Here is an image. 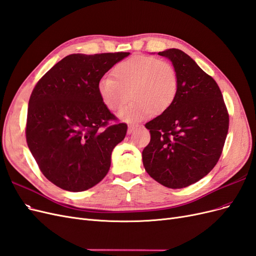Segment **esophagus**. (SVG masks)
Listing matches in <instances>:
<instances>
[{"mask_svg": "<svg viewBox=\"0 0 256 256\" xmlns=\"http://www.w3.org/2000/svg\"><path fill=\"white\" fill-rule=\"evenodd\" d=\"M139 126L138 124H135V123H130V124H128V133H132V132L135 130Z\"/></svg>", "mask_w": 256, "mask_h": 256, "instance_id": "obj_1", "label": "esophagus"}]
</instances>
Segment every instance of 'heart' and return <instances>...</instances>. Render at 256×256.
I'll return each mask as SVG.
<instances>
[{"label":"heart","instance_id":"obj_1","mask_svg":"<svg viewBox=\"0 0 256 256\" xmlns=\"http://www.w3.org/2000/svg\"><path fill=\"white\" fill-rule=\"evenodd\" d=\"M103 78L98 92L107 110L119 112L123 120L133 121L148 112L160 114L174 102L178 90V74L174 64L151 55H135L118 62Z\"/></svg>","mask_w":256,"mask_h":256}]
</instances>
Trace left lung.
I'll return each instance as SVG.
<instances>
[{
	"instance_id": "1",
	"label": "left lung",
	"mask_w": 256,
	"mask_h": 256,
	"mask_svg": "<svg viewBox=\"0 0 256 256\" xmlns=\"http://www.w3.org/2000/svg\"><path fill=\"white\" fill-rule=\"evenodd\" d=\"M158 55L178 70L174 102L146 123L151 140L142 151L146 171L168 188H184L200 180L218 162L228 130V112L221 90L208 73L178 48Z\"/></svg>"
}]
</instances>
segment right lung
Returning a JSON list of instances; mask_svg holds the SVG:
<instances>
[{
    "instance_id": "right-lung-1",
    "label": "right lung",
    "mask_w": 256,
    "mask_h": 256,
    "mask_svg": "<svg viewBox=\"0 0 256 256\" xmlns=\"http://www.w3.org/2000/svg\"><path fill=\"white\" fill-rule=\"evenodd\" d=\"M128 52L66 56L41 78L28 101L26 142L57 187L84 192L105 178L128 124L104 106L98 85ZM112 120L113 123L110 122Z\"/></svg>"
}]
</instances>
